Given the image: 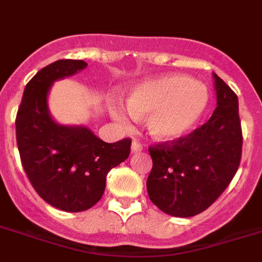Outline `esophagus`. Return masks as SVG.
I'll return each instance as SVG.
<instances>
[{
    "label": "esophagus",
    "mask_w": 262,
    "mask_h": 262,
    "mask_svg": "<svg viewBox=\"0 0 262 262\" xmlns=\"http://www.w3.org/2000/svg\"><path fill=\"white\" fill-rule=\"evenodd\" d=\"M130 150H132V153H133V154L140 153V151H142V146H141V145L138 144V142H136V141H133V142H132Z\"/></svg>",
    "instance_id": "esophagus-1"
}]
</instances>
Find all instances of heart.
I'll return each instance as SVG.
<instances>
[{
    "label": "heart",
    "mask_w": 262,
    "mask_h": 262,
    "mask_svg": "<svg viewBox=\"0 0 262 262\" xmlns=\"http://www.w3.org/2000/svg\"><path fill=\"white\" fill-rule=\"evenodd\" d=\"M126 106L132 116L144 118L151 140L171 144L194 130L210 104V91L202 81L187 75L167 74L150 77L126 92ZM109 113L118 124L126 125L129 117L117 104Z\"/></svg>",
    "instance_id": "b5f03b06"
}]
</instances>
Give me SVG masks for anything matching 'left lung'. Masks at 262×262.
Here are the masks:
<instances>
[{"mask_svg": "<svg viewBox=\"0 0 262 262\" xmlns=\"http://www.w3.org/2000/svg\"><path fill=\"white\" fill-rule=\"evenodd\" d=\"M216 109L187 137L150 147V200L167 215L203 212L231 183L240 165L243 134L236 93L213 72Z\"/></svg>", "mask_w": 262, "mask_h": 262, "instance_id": "8db88e82", "label": "left lung"}]
</instances>
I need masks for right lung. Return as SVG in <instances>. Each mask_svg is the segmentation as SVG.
<instances>
[{"mask_svg": "<svg viewBox=\"0 0 262 262\" xmlns=\"http://www.w3.org/2000/svg\"><path fill=\"white\" fill-rule=\"evenodd\" d=\"M84 60L63 59L26 84L15 120L17 145L27 178L50 206L80 212L101 199L109 170L130 153L129 138L104 142L84 125L59 124L49 108L52 84L80 72Z\"/></svg>", "mask_w": 262, "mask_h": 262, "instance_id": "1", "label": "right lung"}]
</instances>
